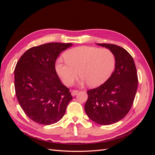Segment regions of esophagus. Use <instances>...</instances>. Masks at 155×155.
Segmentation results:
<instances>
[{"label": "esophagus", "mask_w": 155, "mask_h": 155, "mask_svg": "<svg viewBox=\"0 0 155 155\" xmlns=\"http://www.w3.org/2000/svg\"><path fill=\"white\" fill-rule=\"evenodd\" d=\"M78 93V91H77V90H73L71 92V94H72V96H76Z\"/></svg>", "instance_id": "1"}]
</instances>
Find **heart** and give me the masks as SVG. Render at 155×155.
<instances>
[{"mask_svg": "<svg viewBox=\"0 0 155 155\" xmlns=\"http://www.w3.org/2000/svg\"><path fill=\"white\" fill-rule=\"evenodd\" d=\"M66 61L59 59L55 69L63 82L72 85L79 75L80 83L97 87L106 82L113 72L116 59L114 54L107 48L79 46L67 51Z\"/></svg>", "mask_w": 155, "mask_h": 155, "instance_id": "1", "label": "heart"}]
</instances>
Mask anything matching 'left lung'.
I'll list each match as a JSON object with an SVG mask.
<instances>
[{"label":"left lung","mask_w":155,"mask_h":155,"mask_svg":"<svg viewBox=\"0 0 155 155\" xmlns=\"http://www.w3.org/2000/svg\"><path fill=\"white\" fill-rule=\"evenodd\" d=\"M97 45L114 54L115 70L106 82L87 91L85 110L94 122L110 125L124 118L132 107L138 88L137 72L133 58L126 50L112 44Z\"/></svg>","instance_id":"8db88e82"}]
</instances>
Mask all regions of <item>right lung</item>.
Instances as JSON below:
<instances>
[{
	"label": "right lung",
	"mask_w": 155,
	"mask_h": 155,
	"mask_svg": "<svg viewBox=\"0 0 155 155\" xmlns=\"http://www.w3.org/2000/svg\"><path fill=\"white\" fill-rule=\"evenodd\" d=\"M71 46L50 43L34 46L23 54L16 64L14 75L17 100L28 117L36 123L58 122L72 100L55 68L58 55Z\"/></svg>",
	"instance_id": "1"
}]
</instances>
